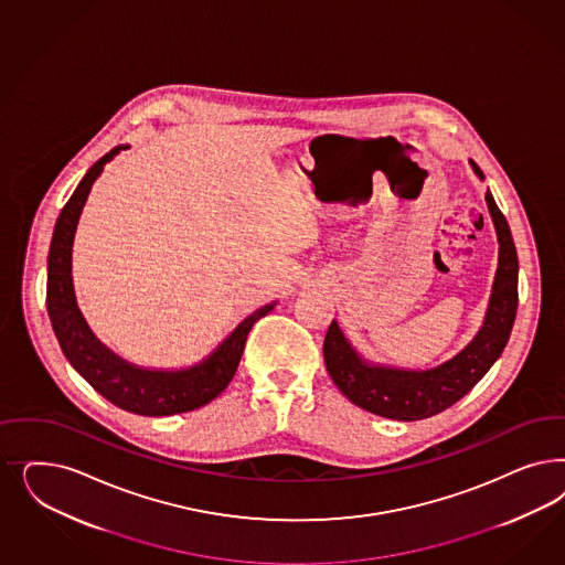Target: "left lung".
Masks as SVG:
<instances>
[{
  "label": "left lung",
  "instance_id": "8db88e82",
  "mask_svg": "<svg viewBox=\"0 0 565 565\" xmlns=\"http://www.w3.org/2000/svg\"><path fill=\"white\" fill-rule=\"evenodd\" d=\"M470 166L476 177L484 181L476 162L470 160ZM487 205L499 241V266L482 327L451 360L430 370L370 364L347 341L337 320L330 322L324 339L328 374L358 407L401 422L430 418L468 395L503 353L518 311V254L510 224L492 200L491 191H487Z\"/></svg>",
  "mask_w": 565,
  "mask_h": 565
}]
</instances>
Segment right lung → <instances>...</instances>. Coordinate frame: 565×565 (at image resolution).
I'll use <instances>...</instances> for the list:
<instances>
[{"label":"right lung","instance_id":"add662e5","mask_svg":"<svg viewBox=\"0 0 565 565\" xmlns=\"http://www.w3.org/2000/svg\"><path fill=\"white\" fill-rule=\"evenodd\" d=\"M128 146L114 147L87 170L55 222L47 257V311L57 343L74 370L109 403L139 416H172L193 412L216 399L237 372L247 334L259 318L274 310L268 303L247 316L203 362L182 370H147L128 364L95 339L76 306L73 287V243L76 224L93 182L104 166Z\"/></svg>","mask_w":565,"mask_h":565}]
</instances>
